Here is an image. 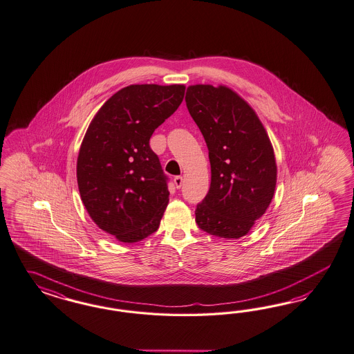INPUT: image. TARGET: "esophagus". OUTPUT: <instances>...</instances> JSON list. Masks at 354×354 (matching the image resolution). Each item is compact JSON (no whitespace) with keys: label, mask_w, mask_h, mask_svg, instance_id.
<instances>
[{"label":"esophagus","mask_w":354,"mask_h":354,"mask_svg":"<svg viewBox=\"0 0 354 354\" xmlns=\"http://www.w3.org/2000/svg\"><path fill=\"white\" fill-rule=\"evenodd\" d=\"M174 184L176 188H180L183 185V178L182 176H175L174 178Z\"/></svg>","instance_id":"esophagus-1"}]
</instances>
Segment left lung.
Masks as SVG:
<instances>
[{"label": "left lung", "mask_w": 354, "mask_h": 354, "mask_svg": "<svg viewBox=\"0 0 354 354\" xmlns=\"http://www.w3.org/2000/svg\"><path fill=\"white\" fill-rule=\"evenodd\" d=\"M185 102L206 141L212 169L196 223L210 235L240 239L274 197L278 167L272 144L254 109L230 86H189Z\"/></svg>", "instance_id": "8db88e82"}]
</instances>
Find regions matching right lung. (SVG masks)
<instances>
[{
	"instance_id": "1",
	"label": "right lung",
	"mask_w": 354,
	"mask_h": 354,
	"mask_svg": "<svg viewBox=\"0 0 354 354\" xmlns=\"http://www.w3.org/2000/svg\"><path fill=\"white\" fill-rule=\"evenodd\" d=\"M184 91V84L124 86L86 129L76 162L80 197L98 228L120 243L140 241L160 227L170 193L149 140Z\"/></svg>"
}]
</instances>
